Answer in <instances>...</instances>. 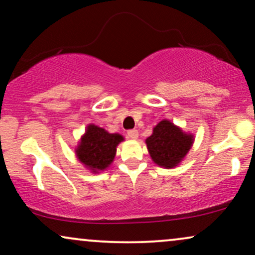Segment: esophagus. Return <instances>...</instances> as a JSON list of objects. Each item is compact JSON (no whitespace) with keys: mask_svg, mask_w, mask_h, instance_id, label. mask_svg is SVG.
<instances>
[{"mask_svg":"<svg viewBox=\"0 0 255 255\" xmlns=\"http://www.w3.org/2000/svg\"><path fill=\"white\" fill-rule=\"evenodd\" d=\"M127 135H128V137L129 138H137L138 137V130H136V129H130V130H128L127 131Z\"/></svg>","mask_w":255,"mask_h":255,"instance_id":"esophagus-1","label":"esophagus"}]
</instances>
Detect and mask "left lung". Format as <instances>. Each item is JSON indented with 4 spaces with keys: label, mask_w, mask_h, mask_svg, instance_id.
Returning <instances> with one entry per match:
<instances>
[{
    "label": "left lung",
    "mask_w": 255,
    "mask_h": 255,
    "mask_svg": "<svg viewBox=\"0 0 255 255\" xmlns=\"http://www.w3.org/2000/svg\"><path fill=\"white\" fill-rule=\"evenodd\" d=\"M192 135L183 133L170 121L163 120L145 140L152 161L159 167L174 168L188 154L192 145Z\"/></svg>",
    "instance_id": "1"
}]
</instances>
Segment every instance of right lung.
<instances>
[{
	"instance_id": "add662e5",
	"label": "right lung",
	"mask_w": 255,
	"mask_h": 255,
	"mask_svg": "<svg viewBox=\"0 0 255 255\" xmlns=\"http://www.w3.org/2000/svg\"><path fill=\"white\" fill-rule=\"evenodd\" d=\"M122 140L121 135L110 134L104 128L90 125L78 145L77 156L93 171L104 170L113 162L117 145Z\"/></svg>"
}]
</instances>
